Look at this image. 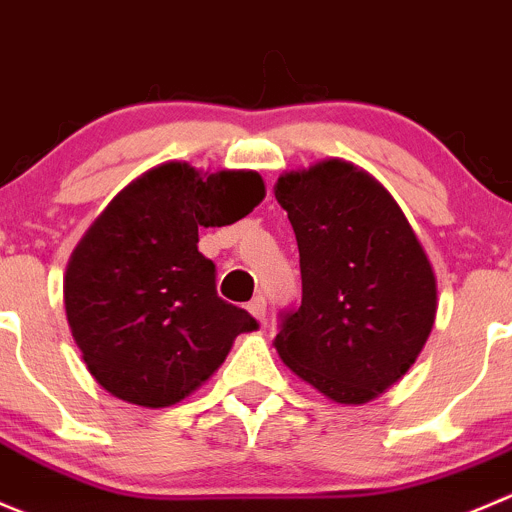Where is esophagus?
I'll use <instances>...</instances> for the list:
<instances>
[{"label":"esophagus","instance_id":"obj_1","mask_svg":"<svg viewBox=\"0 0 512 512\" xmlns=\"http://www.w3.org/2000/svg\"><path fill=\"white\" fill-rule=\"evenodd\" d=\"M247 310H250L252 315L257 317V320L265 322V315H267V300H265V295H255V297H252L250 305H247Z\"/></svg>","mask_w":512,"mask_h":512}]
</instances>
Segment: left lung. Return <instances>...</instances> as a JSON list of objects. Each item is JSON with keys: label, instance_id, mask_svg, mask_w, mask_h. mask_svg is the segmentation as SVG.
I'll list each match as a JSON object with an SVG mask.
<instances>
[{"label": "left lung", "instance_id": "1", "mask_svg": "<svg viewBox=\"0 0 512 512\" xmlns=\"http://www.w3.org/2000/svg\"><path fill=\"white\" fill-rule=\"evenodd\" d=\"M275 197L302 275V302L280 312L277 352L335 403H367L408 372L433 330L428 255L390 192L350 162L287 172Z\"/></svg>", "mask_w": 512, "mask_h": 512}]
</instances>
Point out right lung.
Instances as JSON below:
<instances>
[{
	"instance_id": "right-lung-1",
	"label": "right lung",
	"mask_w": 512,
	"mask_h": 512,
	"mask_svg": "<svg viewBox=\"0 0 512 512\" xmlns=\"http://www.w3.org/2000/svg\"><path fill=\"white\" fill-rule=\"evenodd\" d=\"M265 197L257 172L200 175L167 162L124 187L74 250L64 310L94 380L142 408L180 403L225 362L232 340L255 330L217 295L200 227L250 215Z\"/></svg>"
}]
</instances>
